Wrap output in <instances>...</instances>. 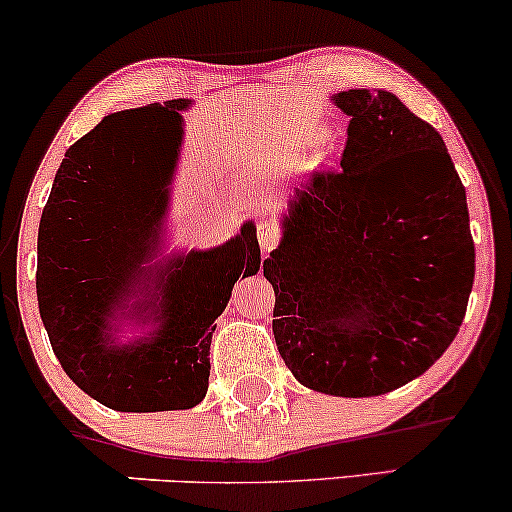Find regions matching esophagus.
I'll return each mask as SVG.
<instances>
[{"mask_svg": "<svg viewBox=\"0 0 512 512\" xmlns=\"http://www.w3.org/2000/svg\"><path fill=\"white\" fill-rule=\"evenodd\" d=\"M256 232H258V244H261V251L263 254H270V251L277 246V242H280V230H277V225L270 223V220H261L256 227Z\"/></svg>", "mask_w": 512, "mask_h": 512, "instance_id": "obj_1", "label": "esophagus"}]
</instances>
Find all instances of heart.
<instances>
[{"mask_svg":"<svg viewBox=\"0 0 512 512\" xmlns=\"http://www.w3.org/2000/svg\"><path fill=\"white\" fill-rule=\"evenodd\" d=\"M325 137H327L325 132L318 130V132H313V135L301 137V140L289 144V147L285 149V156H282V159H285V166H289V168L304 166V163H308V159H311V151L318 147V144H323Z\"/></svg>","mask_w":512,"mask_h":512,"instance_id":"obj_1","label":"heart"}]
</instances>
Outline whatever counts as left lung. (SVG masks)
<instances>
[{
	"label": "left lung",
	"instance_id": "left-lung-1",
	"mask_svg": "<svg viewBox=\"0 0 512 512\" xmlns=\"http://www.w3.org/2000/svg\"><path fill=\"white\" fill-rule=\"evenodd\" d=\"M342 170L287 197L263 261L273 334L304 387L380 396L439 361L465 318L475 244L446 144L387 90H346Z\"/></svg>",
	"mask_w": 512,
	"mask_h": 512
}]
</instances>
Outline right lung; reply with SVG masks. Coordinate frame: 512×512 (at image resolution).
<instances>
[{"mask_svg":"<svg viewBox=\"0 0 512 512\" xmlns=\"http://www.w3.org/2000/svg\"><path fill=\"white\" fill-rule=\"evenodd\" d=\"M189 106L192 99H170L104 116L66 151L37 232V304L56 358L87 396L121 413L204 401L213 323L239 277L261 270L256 225L246 220L220 246L175 251L154 285L142 282L163 232ZM170 127L174 159L154 186L148 135ZM125 319L150 330L121 343Z\"/></svg>","mask_w":512,"mask_h":512,"instance_id":"add662e5","label":"right lung"}]
</instances>
